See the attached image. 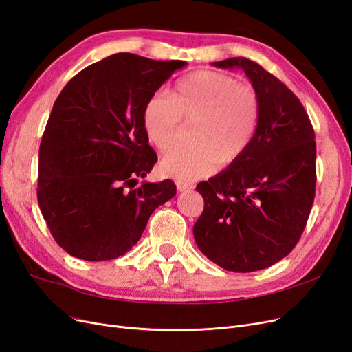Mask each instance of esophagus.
Wrapping results in <instances>:
<instances>
[{"label":"esophagus","mask_w":352,"mask_h":352,"mask_svg":"<svg viewBox=\"0 0 352 352\" xmlns=\"http://www.w3.org/2000/svg\"><path fill=\"white\" fill-rule=\"evenodd\" d=\"M176 188H177V190H180V192H186V190H192L194 185L192 184H188V182H184V180H177Z\"/></svg>","instance_id":"1"}]
</instances>
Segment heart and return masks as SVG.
<instances>
[{"mask_svg": "<svg viewBox=\"0 0 352 352\" xmlns=\"http://www.w3.org/2000/svg\"><path fill=\"white\" fill-rule=\"evenodd\" d=\"M180 119L192 120V144L167 153L160 168L177 180H195L225 168L248 150L260 122L258 94L226 73L199 70L170 92L154 94L144 105L145 133L160 151L172 148Z\"/></svg>", "mask_w": 352, "mask_h": 352, "instance_id": "heart-1", "label": "heart"}]
</instances>
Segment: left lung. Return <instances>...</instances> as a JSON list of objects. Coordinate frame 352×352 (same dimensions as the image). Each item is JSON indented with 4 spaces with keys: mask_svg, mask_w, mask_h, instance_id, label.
I'll return each instance as SVG.
<instances>
[{
    "mask_svg": "<svg viewBox=\"0 0 352 352\" xmlns=\"http://www.w3.org/2000/svg\"><path fill=\"white\" fill-rule=\"evenodd\" d=\"M241 69L260 98V122L248 150L197 185L204 211L194 238L208 260L229 272L270 267L300 241L316 194L314 131L295 94L245 57L211 63Z\"/></svg>",
    "mask_w": 352,
    "mask_h": 352,
    "instance_id": "1",
    "label": "left lung"
}]
</instances>
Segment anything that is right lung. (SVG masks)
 <instances>
[{
	"label": "right lung",
	"instance_id": "obj_1",
	"mask_svg": "<svg viewBox=\"0 0 352 352\" xmlns=\"http://www.w3.org/2000/svg\"><path fill=\"white\" fill-rule=\"evenodd\" d=\"M188 65L117 52L70 79L39 146L38 202L60 247L87 261L114 260L141 239L173 180L141 182L157 163L142 113L148 98Z\"/></svg>",
	"mask_w": 352,
	"mask_h": 352
}]
</instances>
